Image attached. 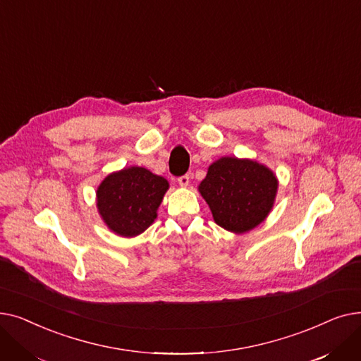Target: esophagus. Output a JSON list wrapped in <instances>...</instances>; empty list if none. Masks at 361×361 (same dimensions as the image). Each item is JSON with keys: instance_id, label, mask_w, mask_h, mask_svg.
I'll return each mask as SVG.
<instances>
[{"instance_id": "esophagus-1", "label": "esophagus", "mask_w": 361, "mask_h": 361, "mask_svg": "<svg viewBox=\"0 0 361 361\" xmlns=\"http://www.w3.org/2000/svg\"><path fill=\"white\" fill-rule=\"evenodd\" d=\"M188 183H190V177H188V176H181V177L178 178V184H180L181 187H187Z\"/></svg>"}]
</instances>
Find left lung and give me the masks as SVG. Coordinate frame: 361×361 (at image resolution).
<instances>
[{"label": "left lung", "mask_w": 361, "mask_h": 361, "mask_svg": "<svg viewBox=\"0 0 361 361\" xmlns=\"http://www.w3.org/2000/svg\"><path fill=\"white\" fill-rule=\"evenodd\" d=\"M278 192L274 171L255 159L222 157L207 168L199 193L224 230L244 234L271 214Z\"/></svg>", "instance_id": "8db88e82"}]
</instances>
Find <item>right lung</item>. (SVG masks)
<instances>
[{"label": "right lung", "instance_id": "add662e5", "mask_svg": "<svg viewBox=\"0 0 361 361\" xmlns=\"http://www.w3.org/2000/svg\"><path fill=\"white\" fill-rule=\"evenodd\" d=\"M169 183L143 166H128L108 174L97 190L98 212L108 228L131 238L154 224Z\"/></svg>", "mask_w": 361, "mask_h": 361}]
</instances>
